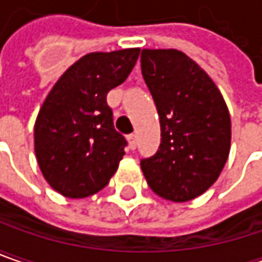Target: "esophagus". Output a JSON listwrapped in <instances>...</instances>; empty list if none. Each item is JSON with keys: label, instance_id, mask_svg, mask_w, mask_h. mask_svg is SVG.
<instances>
[{"label": "esophagus", "instance_id": "1", "mask_svg": "<svg viewBox=\"0 0 262 262\" xmlns=\"http://www.w3.org/2000/svg\"><path fill=\"white\" fill-rule=\"evenodd\" d=\"M127 141H129V145H130L132 149H135V148H136V135H133V133L129 135V136H127Z\"/></svg>", "mask_w": 262, "mask_h": 262}]
</instances>
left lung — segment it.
I'll return each mask as SVG.
<instances>
[{
    "instance_id": "left-lung-1",
    "label": "left lung",
    "mask_w": 262,
    "mask_h": 262,
    "mask_svg": "<svg viewBox=\"0 0 262 262\" xmlns=\"http://www.w3.org/2000/svg\"><path fill=\"white\" fill-rule=\"evenodd\" d=\"M141 69L157 105L161 143L141 168L161 198L186 202L219 179L227 161L232 123L222 92L177 50H142Z\"/></svg>"
}]
</instances>
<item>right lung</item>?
<instances>
[{"label":"right lung","instance_id":"add662e5","mask_svg":"<svg viewBox=\"0 0 262 262\" xmlns=\"http://www.w3.org/2000/svg\"><path fill=\"white\" fill-rule=\"evenodd\" d=\"M139 51L86 54L45 98L35 123V154L45 180L64 196H91L117 171L127 142L114 129L107 94L127 79Z\"/></svg>","mask_w":262,"mask_h":262}]
</instances>
